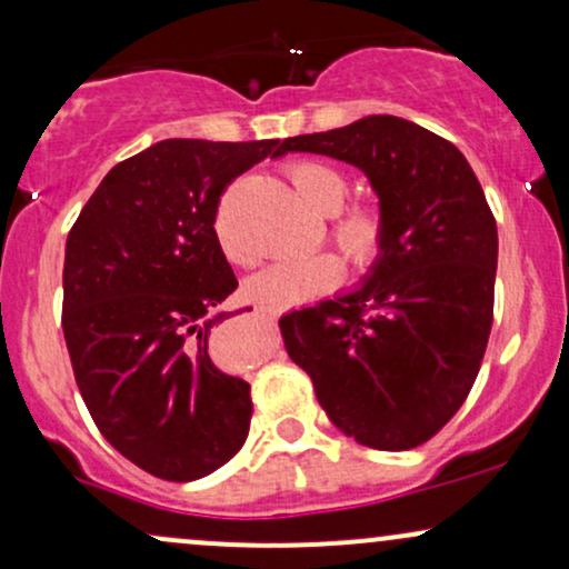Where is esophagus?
Returning a JSON list of instances; mask_svg holds the SVG:
<instances>
[{
  "label": "esophagus",
  "mask_w": 569,
  "mask_h": 569,
  "mask_svg": "<svg viewBox=\"0 0 569 569\" xmlns=\"http://www.w3.org/2000/svg\"><path fill=\"white\" fill-rule=\"evenodd\" d=\"M257 312H262V316L276 318L278 312H280V307H272V305H259V307H257Z\"/></svg>",
  "instance_id": "obj_1"
}]
</instances>
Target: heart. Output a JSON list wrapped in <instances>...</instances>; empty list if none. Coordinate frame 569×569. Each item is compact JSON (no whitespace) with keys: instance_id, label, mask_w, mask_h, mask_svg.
<instances>
[{"instance_id":"1","label":"heart","mask_w":569,"mask_h":569,"mask_svg":"<svg viewBox=\"0 0 569 569\" xmlns=\"http://www.w3.org/2000/svg\"><path fill=\"white\" fill-rule=\"evenodd\" d=\"M286 176L312 211L331 217V238L337 240V246L352 264L369 267L382 257L385 243H388V219L377 206L358 202V206L345 208L350 184L339 168L321 160H297L286 168ZM219 238L232 262H246L243 253L230 243L221 227ZM342 272L345 267L335 253H312L307 259H289V262L270 267L248 283V293L272 307L299 305L337 286L342 280Z\"/></svg>"}]
</instances>
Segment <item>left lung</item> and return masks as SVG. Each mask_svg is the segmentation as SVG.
Segmentation results:
<instances>
[{
  "mask_svg": "<svg viewBox=\"0 0 569 569\" xmlns=\"http://www.w3.org/2000/svg\"><path fill=\"white\" fill-rule=\"evenodd\" d=\"M367 173L388 243L356 291L280 318L329 420L371 449L436 436L471 393L492 329L498 224L452 141L393 114L286 139Z\"/></svg>",
  "mask_w": 569,
  "mask_h": 569,
  "instance_id": "1",
  "label": "left lung"
}]
</instances>
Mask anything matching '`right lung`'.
Wrapping results in <instances>:
<instances>
[{"label": "right lung", "instance_id": "add662e5", "mask_svg": "<svg viewBox=\"0 0 569 569\" xmlns=\"http://www.w3.org/2000/svg\"><path fill=\"white\" fill-rule=\"evenodd\" d=\"M280 154L278 139L152 143L103 176L67 238L77 388L103 439L158 479H202L248 436L251 385L208 352L238 289L213 221L227 184Z\"/></svg>", "mask_w": 569, "mask_h": 569}]
</instances>
